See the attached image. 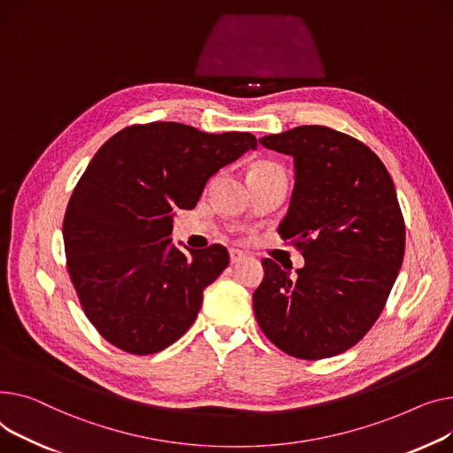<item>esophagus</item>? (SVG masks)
I'll list each match as a JSON object with an SVG mask.
<instances>
[{
	"mask_svg": "<svg viewBox=\"0 0 453 453\" xmlns=\"http://www.w3.org/2000/svg\"><path fill=\"white\" fill-rule=\"evenodd\" d=\"M245 257H247V252L239 250V249H230V261L232 263H239V261H243Z\"/></svg>",
	"mask_w": 453,
	"mask_h": 453,
	"instance_id": "34e87169",
	"label": "esophagus"
}]
</instances>
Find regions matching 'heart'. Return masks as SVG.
<instances>
[{"instance_id":"1","label":"heart","mask_w":453,"mask_h":453,"mask_svg":"<svg viewBox=\"0 0 453 453\" xmlns=\"http://www.w3.org/2000/svg\"><path fill=\"white\" fill-rule=\"evenodd\" d=\"M269 166H274V165H271V163H256L250 170H261V168H269Z\"/></svg>"}]
</instances>
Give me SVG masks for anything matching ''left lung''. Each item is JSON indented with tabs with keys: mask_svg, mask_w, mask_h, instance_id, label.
<instances>
[{
	"mask_svg": "<svg viewBox=\"0 0 453 453\" xmlns=\"http://www.w3.org/2000/svg\"><path fill=\"white\" fill-rule=\"evenodd\" d=\"M259 144L295 163V190L278 232L296 239L305 265L292 276L269 257L261 261L256 320L290 357L340 355L373 327L404 259L393 180L365 144L326 126H298Z\"/></svg>",
	"mask_w": 453,
	"mask_h": 453,
	"instance_id": "8db88e82",
	"label": "left lung"
}]
</instances>
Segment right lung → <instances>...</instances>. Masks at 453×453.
<instances>
[{"label": "right lung", "instance_id": "1", "mask_svg": "<svg viewBox=\"0 0 453 453\" xmlns=\"http://www.w3.org/2000/svg\"><path fill=\"white\" fill-rule=\"evenodd\" d=\"M256 148L252 133L151 122L95 153L69 199L64 245L86 316L119 349L163 351L196 322L230 257L223 245L180 250L170 237L175 208H194L210 177Z\"/></svg>", "mask_w": 453, "mask_h": 453}]
</instances>
